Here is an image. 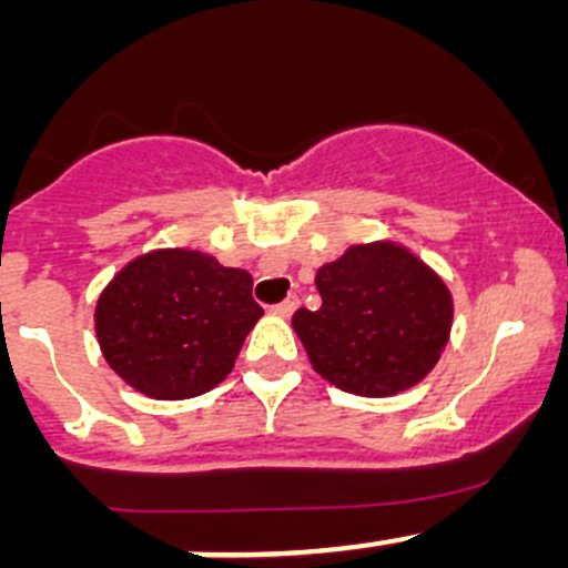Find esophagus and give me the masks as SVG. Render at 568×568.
Masks as SVG:
<instances>
[{
	"instance_id": "34e87169",
	"label": "esophagus",
	"mask_w": 568,
	"mask_h": 568,
	"mask_svg": "<svg viewBox=\"0 0 568 568\" xmlns=\"http://www.w3.org/2000/svg\"><path fill=\"white\" fill-rule=\"evenodd\" d=\"M296 305H300V300H296V296H288V300L280 302V305H272V313L280 318H288L291 313L296 311Z\"/></svg>"
}]
</instances>
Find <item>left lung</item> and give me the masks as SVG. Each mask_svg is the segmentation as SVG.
Listing matches in <instances>:
<instances>
[{"instance_id": "8db88e82", "label": "left lung", "mask_w": 568, "mask_h": 568, "mask_svg": "<svg viewBox=\"0 0 568 568\" xmlns=\"http://www.w3.org/2000/svg\"><path fill=\"white\" fill-rule=\"evenodd\" d=\"M321 307L291 318L313 371L337 390L390 398L420 385L454 326L448 283L393 239L352 244L316 272Z\"/></svg>"}]
</instances>
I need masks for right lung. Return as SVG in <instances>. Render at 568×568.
<instances>
[{
  "label": "right lung",
  "instance_id": "right-lung-1",
  "mask_svg": "<svg viewBox=\"0 0 568 568\" xmlns=\"http://www.w3.org/2000/svg\"><path fill=\"white\" fill-rule=\"evenodd\" d=\"M261 316L250 272L209 252L162 247L109 280L93 321L106 365L131 390L183 400L227 379Z\"/></svg>",
  "mask_w": 568,
  "mask_h": 568
}]
</instances>
